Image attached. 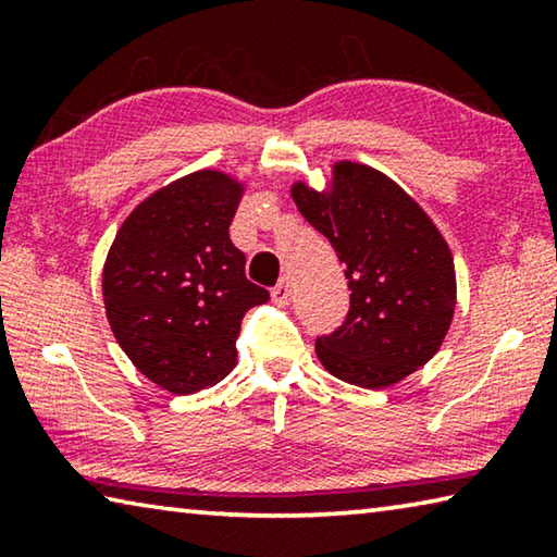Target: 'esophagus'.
Here are the masks:
<instances>
[{
    "label": "esophagus",
    "instance_id": "obj_1",
    "mask_svg": "<svg viewBox=\"0 0 557 557\" xmlns=\"http://www.w3.org/2000/svg\"><path fill=\"white\" fill-rule=\"evenodd\" d=\"M292 297V285L287 277H282L275 287H272V299H275V305H287Z\"/></svg>",
    "mask_w": 557,
    "mask_h": 557
}]
</instances>
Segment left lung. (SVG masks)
Masks as SVG:
<instances>
[{
	"instance_id": "1",
	"label": "left lung",
	"mask_w": 557,
	"mask_h": 557,
	"mask_svg": "<svg viewBox=\"0 0 557 557\" xmlns=\"http://www.w3.org/2000/svg\"><path fill=\"white\" fill-rule=\"evenodd\" d=\"M299 213L329 238L351 289L336 332L317 338L324 369L361 388H388L440 351L455 317L449 245L403 188L356 162H336L326 191L292 186Z\"/></svg>"
}]
</instances>
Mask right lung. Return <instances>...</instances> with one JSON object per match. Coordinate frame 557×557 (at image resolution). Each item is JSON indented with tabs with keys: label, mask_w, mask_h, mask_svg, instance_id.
<instances>
[{
	"label": "right lung",
	"mask_w": 557,
	"mask_h": 557,
	"mask_svg": "<svg viewBox=\"0 0 557 557\" xmlns=\"http://www.w3.org/2000/svg\"><path fill=\"white\" fill-rule=\"evenodd\" d=\"M243 184L213 169L176 178L120 225L102 299L122 351L164 391L188 395L233 371L245 312L270 292L231 240Z\"/></svg>",
	"instance_id": "1"
}]
</instances>
